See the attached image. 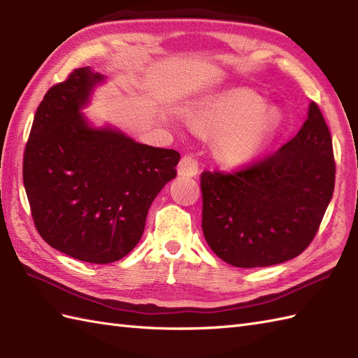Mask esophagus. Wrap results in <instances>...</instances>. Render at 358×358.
I'll list each match as a JSON object with an SVG mask.
<instances>
[{"label": "esophagus", "instance_id": "esophagus-1", "mask_svg": "<svg viewBox=\"0 0 358 358\" xmlns=\"http://www.w3.org/2000/svg\"><path fill=\"white\" fill-rule=\"evenodd\" d=\"M178 173L185 177H195L199 173V162L192 155H185L178 163Z\"/></svg>", "mask_w": 358, "mask_h": 358}]
</instances>
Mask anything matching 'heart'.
Here are the masks:
<instances>
[{
  "label": "heart",
  "instance_id": "b5f03b06",
  "mask_svg": "<svg viewBox=\"0 0 358 358\" xmlns=\"http://www.w3.org/2000/svg\"><path fill=\"white\" fill-rule=\"evenodd\" d=\"M203 124L220 132L217 148L226 162L243 164L262 154L278 124V112L246 89L217 96L203 109Z\"/></svg>",
  "mask_w": 358,
  "mask_h": 358
}]
</instances>
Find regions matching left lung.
<instances>
[{"label": "left lung", "instance_id": "left-lung-1", "mask_svg": "<svg viewBox=\"0 0 358 358\" xmlns=\"http://www.w3.org/2000/svg\"><path fill=\"white\" fill-rule=\"evenodd\" d=\"M203 234L237 268H263L300 255L320 227L336 185L332 138L317 103L291 141L232 172L204 171Z\"/></svg>", "mask_w": 358, "mask_h": 358}]
</instances>
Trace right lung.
I'll use <instances>...</instances> for the list:
<instances>
[{
	"label": "right lung",
	"instance_id": "obj_1",
	"mask_svg": "<svg viewBox=\"0 0 358 358\" xmlns=\"http://www.w3.org/2000/svg\"><path fill=\"white\" fill-rule=\"evenodd\" d=\"M89 67L45 92L22 158L30 212L49 246L106 264L140 241L148 210L177 177L180 154L135 143L113 129L90 127L80 109L101 81Z\"/></svg>",
	"mask_w": 358,
	"mask_h": 358
}]
</instances>
